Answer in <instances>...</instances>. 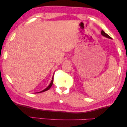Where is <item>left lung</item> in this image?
I'll list each match as a JSON object with an SVG mask.
<instances>
[{"mask_svg": "<svg viewBox=\"0 0 127 127\" xmlns=\"http://www.w3.org/2000/svg\"><path fill=\"white\" fill-rule=\"evenodd\" d=\"M101 34L103 35V36H105V37H106V38H109V39H111V38L110 36H109V35H108L106 33V32H103V30H102L101 31Z\"/></svg>", "mask_w": 127, "mask_h": 127, "instance_id": "8db88e82", "label": "left lung"}]
</instances>
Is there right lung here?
I'll use <instances>...</instances> for the list:
<instances>
[{
    "mask_svg": "<svg viewBox=\"0 0 127 127\" xmlns=\"http://www.w3.org/2000/svg\"><path fill=\"white\" fill-rule=\"evenodd\" d=\"M53 76L52 77V80H51V83H50V84L48 86V87H47L46 88H45V89H44V90L43 91H41V92H38V93H41V92H45V91H48V89L51 88V87H52V84H53Z\"/></svg>",
    "mask_w": 127,
    "mask_h": 127,
    "instance_id": "1",
    "label": "right lung"
}]
</instances>
